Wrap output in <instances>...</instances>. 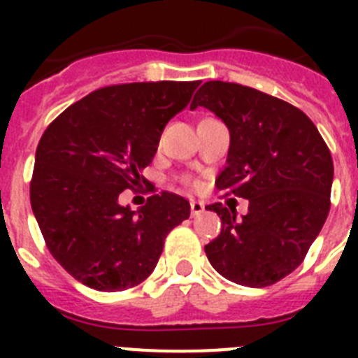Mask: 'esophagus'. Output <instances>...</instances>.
<instances>
[{
    "instance_id": "esophagus-1",
    "label": "esophagus",
    "mask_w": 358,
    "mask_h": 358,
    "mask_svg": "<svg viewBox=\"0 0 358 358\" xmlns=\"http://www.w3.org/2000/svg\"><path fill=\"white\" fill-rule=\"evenodd\" d=\"M189 208H192V217H197V215H201L202 211H204V202L192 201Z\"/></svg>"
}]
</instances>
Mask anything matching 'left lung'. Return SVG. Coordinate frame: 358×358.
I'll list each match as a JSON object with an SVG mask.
<instances>
[{
	"instance_id": "obj_1",
	"label": "left lung",
	"mask_w": 358,
	"mask_h": 358,
	"mask_svg": "<svg viewBox=\"0 0 358 358\" xmlns=\"http://www.w3.org/2000/svg\"><path fill=\"white\" fill-rule=\"evenodd\" d=\"M206 107L229 129L217 188L248 199V215L215 202L222 220L204 248L218 274L238 285H274L305 260L330 211L334 161L312 120L248 85L210 80L189 109Z\"/></svg>"
}]
</instances>
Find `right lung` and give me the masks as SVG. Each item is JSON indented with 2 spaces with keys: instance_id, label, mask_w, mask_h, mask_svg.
<instances>
[{
  "instance_id": "add662e5",
  "label": "right lung",
  "mask_w": 358,
  "mask_h": 358,
  "mask_svg": "<svg viewBox=\"0 0 358 358\" xmlns=\"http://www.w3.org/2000/svg\"><path fill=\"white\" fill-rule=\"evenodd\" d=\"M201 82L107 85L69 106L44 131L30 182L31 210L44 242L84 285L115 292L140 285L157 265L166 235L189 217L170 192L138 211L118 202L145 182L166 123Z\"/></svg>"
}]
</instances>
